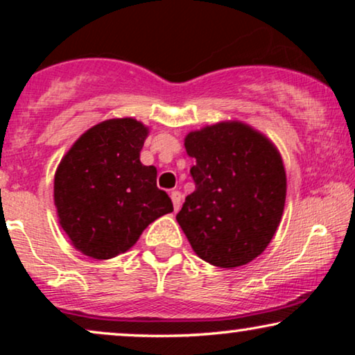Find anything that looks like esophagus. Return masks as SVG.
Here are the masks:
<instances>
[{
    "instance_id": "obj_1",
    "label": "esophagus",
    "mask_w": 355,
    "mask_h": 355,
    "mask_svg": "<svg viewBox=\"0 0 355 355\" xmlns=\"http://www.w3.org/2000/svg\"><path fill=\"white\" fill-rule=\"evenodd\" d=\"M171 200H173V205H174V210H179L181 208V202H182V196L179 191H173L171 192Z\"/></svg>"
}]
</instances>
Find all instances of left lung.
<instances>
[{"mask_svg": "<svg viewBox=\"0 0 355 355\" xmlns=\"http://www.w3.org/2000/svg\"><path fill=\"white\" fill-rule=\"evenodd\" d=\"M196 191L176 215L192 250L220 268L257 259L273 239L286 202L276 145L242 121H221L184 139Z\"/></svg>", "mask_w": 355, "mask_h": 355, "instance_id": "left-lung-1", "label": "left lung"}]
</instances>
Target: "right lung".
Segmentation results:
<instances>
[{"mask_svg": "<svg viewBox=\"0 0 355 355\" xmlns=\"http://www.w3.org/2000/svg\"><path fill=\"white\" fill-rule=\"evenodd\" d=\"M148 132L134 118L101 121L58 164V221L84 255L108 260L124 254L150 223L173 211L171 198L157 187V168L140 162Z\"/></svg>", "mask_w": 355, "mask_h": 355, "instance_id": "add662e5", "label": "right lung"}]
</instances>
